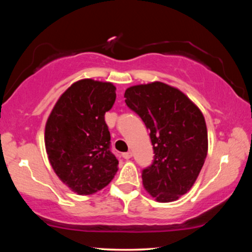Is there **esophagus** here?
<instances>
[{
    "mask_svg": "<svg viewBox=\"0 0 252 252\" xmlns=\"http://www.w3.org/2000/svg\"><path fill=\"white\" fill-rule=\"evenodd\" d=\"M132 156H133V153H132L131 151H127V152H125V153H122V157L125 158V159H130V158H132Z\"/></svg>",
    "mask_w": 252,
    "mask_h": 252,
    "instance_id": "obj_1",
    "label": "esophagus"
}]
</instances>
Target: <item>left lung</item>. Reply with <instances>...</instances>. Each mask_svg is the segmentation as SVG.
I'll return each instance as SVG.
<instances>
[{
    "label": "left lung",
    "instance_id": "8db88e82",
    "mask_svg": "<svg viewBox=\"0 0 252 252\" xmlns=\"http://www.w3.org/2000/svg\"><path fill=\"white\" fill-rule=\"evenodd\" d=\"M125 97L150 131L155 156L142 170L143 186L157 201H174L193 186L207 157L201 111L181 91L162 82L134 85Z\"/></svg>",
    "mask_w": 252,
    "mask_h": 252
}]
</instances>
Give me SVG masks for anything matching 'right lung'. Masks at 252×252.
Instances as JSON below:
<instances>
[{
	"label": "right lung",
	"mask_w": 252,
	"mask_h": 252,
	"mask_svg": "<svg viewBox=\"0 0 252 252\" xmlns=\"http://www.w3.org/2000/svg\"><path fill=\"white\" fill-rule=\"evenodd\" d=\"M116 87L91 79L78 81L60 96L45 126V148L58 177L74 192L103 189L118 171L111 151L105 112L116 101Z\"/></svg>",
	"instance_id": "obj_1"
}]
</instances>
